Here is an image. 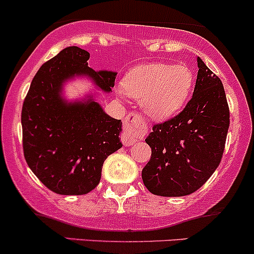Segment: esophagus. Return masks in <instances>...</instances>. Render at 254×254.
Returning a JSON list of instances; mask_svg holds the SVG:
<instances>
[{"instance_id":"obj_1","label":"esophagus","mask_w":254,"mask_h":254,"mask_svg":"<svg viewBox=\"0 0 254 254\" xmlns=\"http://www.w3.org/2000/svg\"><path fill=\"white\" fill-rule=\"evenodd\" d=\"M147 130L148 129L146 127V123L143 122L141 114L134 112L129 113V115L125 118L120 139H122L124 146H131L132 143L145 136L147 134Z\"/></svg>"}]
</instances>
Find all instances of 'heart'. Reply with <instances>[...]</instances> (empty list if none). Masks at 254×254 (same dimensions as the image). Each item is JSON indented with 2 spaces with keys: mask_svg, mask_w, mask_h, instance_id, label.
<instances>
[{
  "mask_svg": "<svg viewBox=\"0 0 254 254\" xmlns=\"http://www.w3.org/2000/svg\"><path fill=\"white\" fill-rule=\"evenodd\" d=\"M193 84L194 73L187 65L150 64L125 76L123 93L141 99L143 112L150 118L165 120L183 108Z\"/></svg>",
  "mask_w": 254,
  "mask_h": 254,
  "instance_id": "obj_1",
  "label": "heart"
}]
</instances>
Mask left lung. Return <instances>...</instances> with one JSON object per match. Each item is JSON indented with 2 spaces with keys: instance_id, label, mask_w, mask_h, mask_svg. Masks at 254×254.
<instances>
[{
  "instance_id": "8db88e82",
  "label": "left lung",
  "mask_w": 254,
  "mask_h": 254,
  "mask_svg": "<svg viewBox=\"0 0 254 254\" xmlns=\"http://www.w3.org/2000/svg\"><path fill=\"white\" fill-rule=\"evenodd\" d=\"M193 97L183 111L155 124L145 140L151 158L142 170L148 191L184 196L198 190L221 162L230 109L221 79L198 58Z\"/></svg>"
}]
</instances>
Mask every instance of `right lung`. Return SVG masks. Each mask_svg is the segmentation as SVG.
Returning a JSON list of instances; mask_svg holds the SVG:
<instances>
[{"mask_svg": "<svg viewBox=\"0 0 254 254\" xmlns=\"http://www.w3.org/2000/svg\"><path fill=\"white\" fill-rule=\"evenodd\" d=\"M89 53L77 47L61 50L37 72L22 108L23 152L28 166L50 190L82 195L101 181L106 158L122 147V120L107 115L96 102L67 104L61 84L75 73L88 75L106 92L117 73L88 66Z\"/></svg>", "mask_w": 254, "mask_h": 254, "instance_id": "add662e5", "label": "right lung"}]
</instances>
